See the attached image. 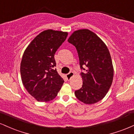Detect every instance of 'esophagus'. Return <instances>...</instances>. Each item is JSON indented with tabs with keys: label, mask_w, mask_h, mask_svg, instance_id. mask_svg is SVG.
Here are the masks:
<instances>
[{
	"label": "esophagus",
	"mask_w": 134,
	"mask_h": 134,
	"mask_svg": "<svg viewBox=\"0 0 134 134\" xmlns=\"http://www.w3.org/2000/svg\"><path fill=\"white\" fill-rule=\"evenodd\" d=\"M73 76H74V72H70L69 74H66V77H67V79L68 80H70Z\"/></svg>",
	"instance_id": "34e87169"
}]
</instances>
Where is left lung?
Wrapping results in <instances>:
<instances>
[{"mask_svg": "<svg viewBox=\"0 0 134 134\" xmlns=\"http://www.w3.org/2000/svg\"><path fill=\"white\" fill-rule=\"evenodd\" d=\"M76 48L79 58L82 86L75 91L76 98L84 103L94 104L104 96L111 87L113 67L110 53L104 42L91 31H76L68 39Z\"/></svg>", "mask_w": 134, "mask_h": 134, "instance_id": "8db88e82", "label": "left lung"}]
</instances>
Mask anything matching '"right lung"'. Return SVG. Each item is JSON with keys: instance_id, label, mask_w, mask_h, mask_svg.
<instances>
[{"instance_id": "add662e5", "label": "right lung", "mask_w": 134, "mask_h": 134, "mask_svg": "<svg viewBox=\"0 0 134 134\" xmlns=\"http://www.w3.org/2000/svg\"><path fill=\"white\" fill-rule=\"evenodd\" d=\"M67 35V32L45 30L35 38L24 52L20 68L23 84L38 101L53 99L62 86L64 81L55 68L54 55Z\"/></svg>"}]
</instances>
